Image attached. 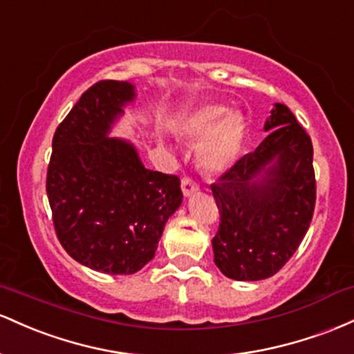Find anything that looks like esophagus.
<instances>
[{
	"instance_id": "obj_1",
	"label": "esophagus",
	"mask_w": 354,
	"mask_h": 354,
	"mask_svg": "<svg viewBox=\"0 0 354 354\" xmlns=\"http://www.w3.org/2000/svg\"><path fill=\"white\" fill-rule=\"evenodd\" d=\"M180 187H182V194H184L185 197H190V196H194V194L198 192V185L192 180V178H187V177L182 178Z\"/></svg>"
}]
</instances>
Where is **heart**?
<instances>
[{"instance_id":"1","label":"heart","mask_w":354,"mask_h":354,"mask_svg":"<svg viewBox=\"0 0 354 354\" xmlns=\"http://www.w3.org/2000/svg\"><path fill=\"white\" fill-rule=\"evenodd\" d=\"M182 133L201 144L197 160L202 169L221 174L236 164L244 150L248 122L242 113L229 112L227 106L205 105L182 124Z\"/></svg>"}]
</instances>
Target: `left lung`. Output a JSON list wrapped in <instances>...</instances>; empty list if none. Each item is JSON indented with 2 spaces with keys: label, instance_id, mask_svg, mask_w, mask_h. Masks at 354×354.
Listing matches in <instances>:
<instances>
[{
  "label": "left lung",
  "instance_id": "8db88e82",
  "mask_svg": "<svg viewBox=\"0 0 354 354\" xmlns=\"http://www.w3.org/2000/svg\"><path fill=\"white\" fill-rule=\"evenodd\" d=\"M259 147L210 185L221 212L214 263L236 281L271 277L291 259L316 202L313 144L291 110L274 103Z\"/></svg>",
  "mask_w": 354,
  "mask_h": 354
}]
</instances>
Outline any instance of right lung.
<instances>
[{"label": "right lung", "mask_w": 354, "mask_h": 354, "mask_svg": "<svg viewBox=\"0 0 354 354\" xmlns=\"http://www.w3.org/2000/svg\"><path fill=\"white\" fill-rule=\"evenodd\" d=\"M135 97L130 82L95 83L53 137L46 194L55 230L77 263L98 272L140 271L182 204L178 177L145 169L132 142L110 137Z\"/></svg>", "instance_id": "obj_1"}]
</instances>
